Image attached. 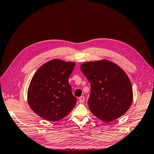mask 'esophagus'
I'll return each instance as SVG.
<instances>
[{"label":"esophagus","mask_w":154,"mask_h":154,"mask_svg":"<svg viewBox=\"0 0 154 154\" xmlns=\"http://www.w3.org/2000/svg\"><path fill=\"white\" fill-rule=\"evenodd\" d=\"M84 100H85V98H84V96H81V97H79V102H80V103H83Z\"/></svg>","instance_id":"esophagus-1"}]
</instances>
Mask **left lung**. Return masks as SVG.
Masks as SVG:
<instances>
[{
  "label": "left lung",
  "instance_id": "1",
  "mask_svg": "<svg viewBox=\"0 0 154 154\" xmlns=\"http://www.w3.org/2000/svg\"><path fill=\"white\" fill-rule=\"evenodd\" d=\"M80 68L90 83L88 104L95 116L109 122L128 110L133 100L132 88L123 70L106 60L85 63Z\"/></svg>",
  "mask_w": 154,
  "mask_h": 154
}]
</instances>
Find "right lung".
Listing matches in <instances>:
<instances>
[{
    "mask_svg": "<svg viewBox=\"0 0 154 154\" xmlns=\"http://www.w3.org/2000/svg\"><path fill=\"white\" fill-rule=\"evenodd\" d=\"M74 63L54 59L41 66L34 74L28 91L31 109L49 121L65 117L76 104L68 78Z\"/></svg>",
    "mask_w": 154,
    "mask_h": 154,
    "instance_id": "obj_1",
    "label": "right lung"
}]
</instances>
